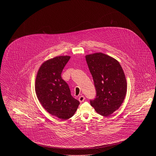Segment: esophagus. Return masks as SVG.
I'll list each match as a JSON object with an SVG mask.
<instances>
[{
  "mask_svg": "<svg viewBox=\"0 0 156 156\" xmlns=\"http://www.w3.org/2000/svg\"><path fill=\"white\" fill-rule=\"evenodd\" d=\"M85 97L83 96V95H81L79 97V101L80 102V103H82L85 101Z\"/></svg>",
  "mask_w": 156,
  "mask_h": 156,
  "instance_id": "34e87169",
  "label": "esophagus"
}]
</instances>
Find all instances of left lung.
<instances>
[{"instance_id": "left-lung-1", "label": "left lung", "mask_w": 156, "mask_h": 156, "mask_svg": "<svg viewBox=\"0 0 156 156\" xmlns=\"http://www.w3.org/2000/svg\"><path fill=\"white\" fill-rule=\"evenodd\" d=\"M96 89L90 105L102 116H110L122 105L127 92V82L119 62L102 53L85 56Z\"/></svg>"}]
</instances>
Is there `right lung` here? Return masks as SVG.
Wrapping results in <instances>:
<instances>
[{"label": "right lung", "mask_w": 156, "mask_h": 156, "mask_svg": "<svg viewBox=\"0 0 156 156\" xmlns=\"http://www.w3.org/2000/svg\"><path fill=\"white\" fill-rule=\"evenodd\" d=\"M69 59V56H60L46 61L39 68L35 80L36 94L42 106L62 120L72 117L80 105L61 77Z\"/></svg>", "instance_id": "add662e5"}]
</instances>
